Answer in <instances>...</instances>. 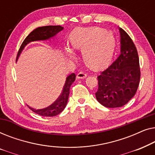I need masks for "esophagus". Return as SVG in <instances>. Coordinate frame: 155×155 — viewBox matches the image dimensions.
Wrapping results in <instances>:
<instances>
[{
  "mask_svg": "<svg viewBox=\"0 0 155 155\" xmlns=\"http://www.w3.org/2000/svg\"><path fill=\"white\" fill-rule=\"evenodd\" d=\"M87 77V74L83 73V72H80V73H78L77 78L78 79H84Z\"/></svg>",
  "mask_w": 155,
  "mask_h": 155,
  "instance_id": "1",
  "label": "esophagus"
}]
</instances>
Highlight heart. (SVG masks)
Segmentation results:
<instances>
[{
  "label": "heart",
  "mask_w": 155,
  "mask_h": 155,
  "mask_svg": "<svg viewBox=\"0 0 155 155\" xmlns=\"http://www.w3.org/2000/svg\"><path fill=\"white\" fill-rule=\"evenodd\" d=\"M72 46L82 51L84 62L95 70L107 67L113 56L116 41L114 35L100 27L76 28L70 36ZM66 52L71 58L75 57L73 50L67 48Z\"/></svg>",
  "instance_id": "b5f03b06"
}]
</instances>
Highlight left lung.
<instances>
[{
    "mask_svg": "<svg viewBox=\"0 0 155 155\" xmlns=\"http://www.w3.org/2000/svg\"><path fill=\"white\" fill-rule=\"evenodd\" d=\"M120 52L98 78L97 101L107 108L121 107L134 97L140 79L139 57L133 40L119 28Z\"/></svg>",
    "mask_w": 155,
    "mask_h": 155,
    "instance_id": "8db88e82",
    "label": "left lung"
}]
</instances>
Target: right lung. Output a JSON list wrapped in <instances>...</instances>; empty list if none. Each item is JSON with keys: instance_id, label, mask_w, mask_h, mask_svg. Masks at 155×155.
Returning <instances> with one entry per match:
<instances>
[{"instance_id": "1", "label": "right lung", "mask_w": 155, "mask_h": 155, "mask_svg": "<svg viewBox=\"0 0 155 155\" xmlns=\"http://www.w3.org/2000/svg\"><path fill=\"white\" fill-rule=\"evenodd\" d=\"M63 29V27L60 26V25L40 27L35 29L23 41L22 45L20 46V49L18 51L16 61L18 59L24 48L31 41L48 39L56 36V34H58L59 31H62ZM75 77L76 75L75 73H72L68 76L61 95L49 107L41 109H35L28 106L29 109L35 113L42 116H49V117H51V116H55L61 113L63 111V109H65V107H66L70 94V88H71V84L75 80Z\"/></svg>"}]
</instances>
